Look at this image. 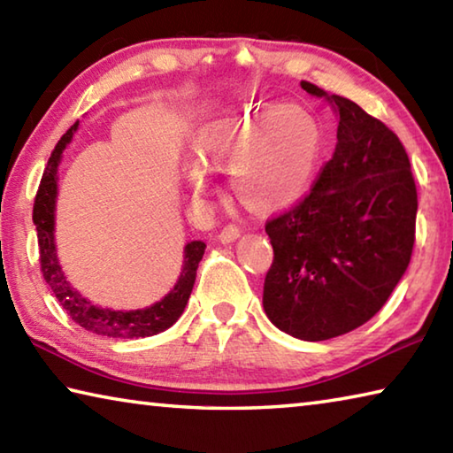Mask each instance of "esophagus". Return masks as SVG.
Wrapping results in <instances>:
<instances>
[{
    "instance_id": "obj_1",
    "label": "esophagus",
    "mask_w": 453,
    "mask_h": 453,
    "mask_svg": "<svg viewBox=\"0 0 453 453\" xmlns=\"http://www.w3.org/2000/svg\"><path fill=\"white\" fill-rule=\"evenodd\" d=\"M240 227H237V226H226L224 229H221V232H219V242L221 243H234L235 240H237V237H240Z\"/></svg>"
}]
</instances>
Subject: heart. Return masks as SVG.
I'll return each mask as SVG.
<instances>
[{
  "mask_svg": "<svg viewBox=\"0 0 453 453\" xmlns=\"http://www.w3.org/2000/svg\"><path fill=\"white\" fill-rule=\"evenodd\" d=\"M321 145V126L310 111L259 104L199 129L194 153L203 170H229V186L245 208L270 216L308 196ZM189 183L196 194L205 188L199 173Z\"/></svg>",
  "mask_w": 453,
  "mask_h": 453,
  "instance_id": "heart-1",
  "label": "heart"
}]
</instances>
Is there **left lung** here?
I'll list each match as a JSON object with an SVG mask.
<instances>
[{
    "mask_svg": "<svg viewBox=\"0 0 453 453\" xmlns=\"http://www.w3.org/2000/svg\"><path fill=\"white\" fill-rule=\"evenodd\" d=\"M302 88L332 105L337 143L310 196L267 221L264 310L281 332L324 342L364 326L392 296L410 265L418 191L392 129L348 97Z\"/></svg>",
    "mask_w": 453,
    "mask_h": 453,
    "instance_id": "obj_1",
    "label": "left lung"
}]
</instances>
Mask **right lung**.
<instances>
[{
	"mask_svg": "<svg viewBox=\"0 0 453 453\" xmlns=\"http://www.w3.org/2000/svg\"><path fill=\"white\" fill-rule=\"evenodd\" d=\"M80 121L67 129L64 137L58 142L56 150L51 151V157L45 167L43 178L37 189L34 203V224L37 232V243H40V262L43 280L48 281L53 296L58 297L61 308L67 311L75 324L86 327L88 332L107 337H119V340H137V337H150L159 332H165L186 310L188 300L196 283L197 265L202 262L205 243L203 242H188L183 248V264L180 278L175 281L173 289L167 291L162 300L148 305L142 310H111L102 308L88 297H83L75 289L70 280L65 278L64 270L59 265L58 248H56V203H58V170L64 157V151L73 134L78 132Z\"/></svg>",
	"mask_w": 453,
	"mask_h": 453,
	"instance_id": "add662e5",
	"label": "right lung"
}]
</instances>
